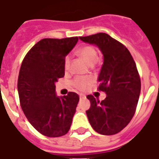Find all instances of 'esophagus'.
Masks as SVG:
<instances>
[{
  "label": "esophagus",
  "mask_w": 159,
  "mask_h": 159,
  "mask_svg": "<svg viewBox=\"0 0 159 159\" xmlns=\"http://www.w3.org/2000/svg\"><path fill=\"white\" fill-rule=\"evenodd\" d=\"M79 97H80V99H82V98H85V97H86V96H85V95L80 94Z\"/></svg>",
  "instance_id": "obj_1"
}]
</instances>
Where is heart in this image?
Segmentation results:
<instances>
[{"label": "heart", "instance_id": "1", "mask_svg": "<svg viewBox=\"0 0 159 159\" xmlns=\"http://www.w3.org/2000/svg\"><path fill=\"white\" fill-rule=\"evenodd\" d=\"M77 53H78L80 57L83 58V60L87 62V64L89 65L94 64L96 61H97V57H98L97 49H96L94 46L92 45L83 46L77 51ZM70 62H71V60H70L69 56H66L64 58V62H63L65 71L69 70ZM92 82H93V79L92 77H77L72 80V86L77 90H78V91L84 92L92 85Z\"/></svg>", "mask_w": 159, "mask_h": 159}]
</instances>
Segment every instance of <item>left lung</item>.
Returning a JSON list of instances; mask_svg holds the SVG:
<instances>
[{
  "label": "left lung",
  "instance_id": "1",
  "mask_svg": "<svg viewBox=\"0 0 159 159\" xmlns=\"http://www.w3.org/2000/svg\"><path fill=\"white\" fill-rule=\"evenodd\" d=\"M79 39L98 46L104 56L97 89L106 92V97L100 102L92 95L87 96L91 102L87 111L89 122L97 133L116 134L130 122L138 105L141 82L135 62L128 48L107 34Z\"/></svg>",
  "mask_w": 159,
  "mask_h": 159
}]
</instances>
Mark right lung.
I'll list each match as a JSON object with an SVG mask.
<instances>
[{
    "instance_id": "add662e5",
    "label": "right lung",
    "mask_w": 159,
    "mask_h": 159,
    "mask_svg": "<svg viewBox=\"0 0 159 159\" xmlns=\"http://www.w3.org/2000/svg\"><path fill=\"white\" fill-rule=\"evenodd\" d=\"M77 41V37L43 39L21 63L17 83L21 108L34 128L47 137L68 132L79 102L75 92L62 97L55 94V82L64 77L65 56Z\"/></svg>"
}]
</instances>
